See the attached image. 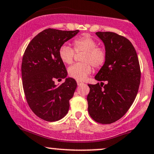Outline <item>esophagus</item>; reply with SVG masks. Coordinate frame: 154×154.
I'll use <instances>...</instances> for the list:
<instances>
[{
  "label": "esophagus",
  "mask_w": 154,
  "mask_h": 154,
  "mask_svg": "<svg viewBox=\"0 0 154 154\" xmlns=\"http://www.w3.org/2000/svg\"><path fill=\"white\" fill-rule=\"evenodd\" d=\"M77 84H78V85H81L83 84V82L80 81H77Z\"/></svg>",
  "instance_id": "34e87169"
}]
</instances>
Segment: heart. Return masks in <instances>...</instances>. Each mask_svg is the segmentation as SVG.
<instances>
[{"label": "heart", "instance_id": "b5f03b06", "mask_svg": "<svg viewBox=\"0 0 154 154\" xmlns=\"http://www.w3.org/2000/svg\"><path fill=\"white\" fill-rule=\"evenodd\" d=\"M74 50L67 45L61 46L59 50L60 59L66 64L73 62L75 52L84 51L81 58L83 62L76 63L68 69L69 75L78 81H83L92 72L93 67L100 68L106 60V51L97 46L95 39L88 35H82L73 42Z\"/></svg>", "mask_w": 154, "mask_h": 154}]
</instances>
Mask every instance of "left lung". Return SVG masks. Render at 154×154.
Listing matches in <instances>:
<instances>
[{
    "label": "left lung",
    "instance_id": "1",
    "mask_svg": "<svg viewBox=\"0 0 154 154\" xmlns=\"http://www.w3.org/2000/svg\"><path fill=\"white\" fill-rule=\"evenodd\" d=\"M95 34L105 45L106 60L95 79L107 83L88 84V109L92 119L107 125L122 117L134 101L140 84V66L137 51L127 38L111 32Z\"/></svg>",
    "mask_w": 154,
    "mask_h": 154
}]
</instances>
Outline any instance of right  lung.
<instances>
[{
  "mask_svg": "<svg viewBox=\"0 0 154 154\" xmlns=\"http://www.w3.org/2000/svg\"><path fill=\"white\" fill-rule=\"evenodd\" d=\"M79 32L46 29L32 39L24 53L21 71L26 100L33 112L45 121L59 120L69 111L77 83L66 78L59 50ZM62 78L66 79L64 83L55 84L56 79Z\"/></svg>",
  "mask_w": 154,
  "mask_h": 154,
  "instance_id": "1",
  "label": "right lung"
}]
</instances>
